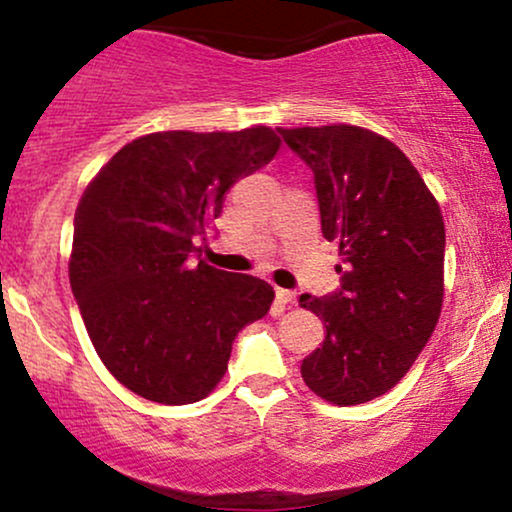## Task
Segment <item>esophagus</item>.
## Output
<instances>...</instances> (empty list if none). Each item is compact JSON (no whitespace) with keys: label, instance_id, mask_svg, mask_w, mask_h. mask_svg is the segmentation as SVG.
<instances>
[{"label":"esophagus","instance_id":"34e87169","mask_svg":"<svg viewBox=\"0 0 512 512\" xmlns=\"http://www.w3.org/2000/svg\"><path fill=\"white\" fill-rule=\"evenodd\" d=\"M276 301H279L281 305H289L296 301V293L289 291V289H276Z\"/></svg>","mask_w":512,"mask_h":512}]
</instances>
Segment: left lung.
<instances>
[{"mask_svg": "<svg viewBox=\"0 0 512 512\" xmlns=\"http://www.w3.org/2000/svg\"><path fill=\"white\" fill-rule=\"evenodd\" d=\"M276 132L313 170L322 236L337 240L344 262L337 291L298 298L327 332L301 375L332 404L370 402L404 378L438 325L443 214L409 158L370 129Z\"/></svg>", "mask_w": 512, "mask_h": 512, "instance_id": "1", "label": "left lung"}]
</instances>
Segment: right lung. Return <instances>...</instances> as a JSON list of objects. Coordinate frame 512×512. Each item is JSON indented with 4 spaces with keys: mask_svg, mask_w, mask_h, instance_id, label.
Instances as JSON below:
<instances>
[{
    "mask_svg": "<svg viewBox=\"0 0 512 512\" xmlns=\"http://www.w3.org/2000/svg\"><path fill=\"white\" fill-rule=\"evenodd\" d=\"M269 127L156 132L122 146L74 214L69 284L105 368L158 404L199 402L228 370L233 339L269 313L274 289L195 264L223 195L272 161Z\"/></svg>",
    "mask_w": 512,
    "mask_h": 512,
    "instance_id": "1",
    "label": "right lung"
}]
</instances>
